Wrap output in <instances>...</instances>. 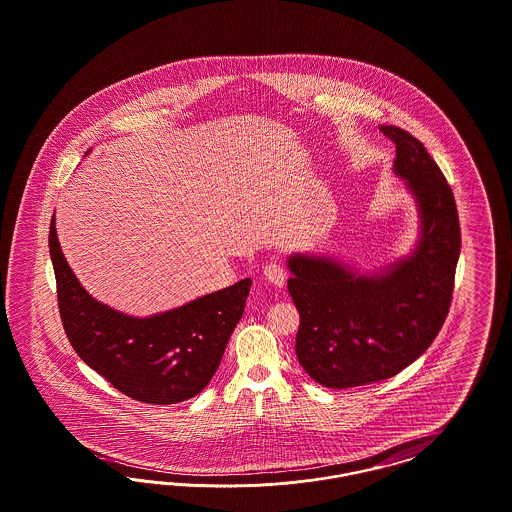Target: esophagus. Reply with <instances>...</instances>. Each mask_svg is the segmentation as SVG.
Segmentation results:
<instances>
[{"instance_id":"esophagus-1","label":"esophagus","mask_w":512,"mask_h":512,"mask_svg":"<svg viewBox=\"0 0 512 512\" xmlns=\"http://www.w3.org/2000/svg\"><path fill=\"white\" fill-rule=\"evenodd\" d=\"M263 274H265L268 282L276 288H282L284 282H286V268L278 261H270L267 267L263 268Z\"/></svg>"}]
</instances>
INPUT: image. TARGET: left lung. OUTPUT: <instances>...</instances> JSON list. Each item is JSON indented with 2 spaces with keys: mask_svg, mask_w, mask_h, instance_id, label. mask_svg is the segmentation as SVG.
Segmentation results:
<instances>
[{
  "mask_svg": "<svg viewBox=\"0 0 512 512\" xmlns=\"http://www.w3.org/2000/svg\"><path fill=\"white\" fill-rule=\"evenodd\" d=\"M395 144V172L420 211L413 255L380 276H357L326 257L293 255L288 290L299 311L295 353L326 388H355L399 374L436 340L451 307L461 253L457 203L422 142L380 126Z\"/></svg>",
  "mask_w": 512,
  "mask_h": 512,
  "instance_id": "obj_1",
  "label": "left lung"
}]
</instances>
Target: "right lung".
<instances>
[{"label": "right lung", "instance_id": "1", "mask_svg": "<svg viewBox=\"0 0 512 512\" xmlns=\"http://www.w3.org/2000/svg\"><path fill=\"white\" fill-rule=\"evenodd\" d=\"M57 307L76 355L113 388L151 405L186 401L215 376L244 315L251 280L149 318L122 315L80 286L49 226Z\"/></svg>", "mask_w": 512, "mask_h": 512}]
</instances>
